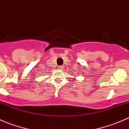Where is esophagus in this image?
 <instances>
[{"instance_id":"1","label":"esophagus","mask_w":129,"mask_h":129,"mask_svg":"<svg viewBox=\"0 0 129 129\" xmlns=\"http://www.w3.org/2000/svg\"><path fill=\"white\" fill-rule=\"evenodd\" d=\"M58 69H59V70H62V69H63V67H62V66H59V67H58Z\"/></svg>"}]
</instances>
